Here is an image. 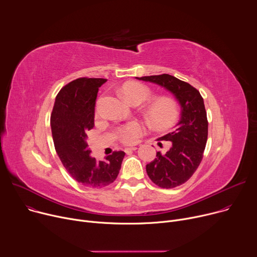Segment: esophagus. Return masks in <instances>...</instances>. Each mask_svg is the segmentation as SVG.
<instances>
[{"label": "esophagus", "mask_w": 257, "mask_h": 257, "mask_svg": "<svg viewBox=\"0 0 257 257\" xmlns=\"http://www.w3.org/2000/svg\"><path fill=\"white\" fill-rule=\"evenodd\" d=\"M137 150V148H135V146H132V148H126L125 149V153L126 154H130L131 152H134V151H136Z\"/></svg>", "instance_id": "34e87169"}]
</instances>
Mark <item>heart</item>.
I'll return each mask as SVG.
<instances>
[{
    "label": "heart",
    "mask_w": 257,
    "mask_h": 257,
    "mask_svg": "<svg viewBox=\"0 0 257 257\" xmlns=\"http://www.w3.org/2000/svg\"><path fill=\"white\" fill-rule=\"evenodd\" d=\"M122 93L132 104H139L151 96V90L137 82L126 83ZM146 116L153 125L163 127L171 124L177 116L176 103L167 97L158 98L146 107ZM144 132V127L138 122H131L118 130V137L126 144H133L139 140Z\"/></svg>",
    "instance_id": "heart-1"
}]
</instances>
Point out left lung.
Masks as SVG:
<instances>
[{
	"label": "left lung",
	"instance_id": "obj_1",
	"mask_svg": "<svg viewBox=\"0 0 257 257\" xmlns=\"http://www.w3.org/2000/svg\"><path fill=\"white\" fill-rule=\"evenodd\" d=\"M136 78L166 88L180 103L178 124L158 139L171 141L170 150L166 154L158 152L157 158L146 165V173L156 185L175 188L191 178L203 158L208 132L203 98L192 85L169 74Z\"/></svg>",
	"mask_w": 257,
	"mask_h": 257
}]
</instances>
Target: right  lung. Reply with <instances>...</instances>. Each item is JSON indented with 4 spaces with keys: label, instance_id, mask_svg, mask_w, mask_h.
Here are the masks:
<instances>
[{
    "label": "right lung",
    "instance_id": "add662e5",
    "mask_svg": "<svg viewBox=\"0 0 257 257\" xmlns=\"http://www.w3.org/2000/svg\"><path fill=\"white\" fill-rule=\"evenodd\" d=\"M106 79L78 78L65 85L56 96L51 116L56 152L68 173L81 185L98 189L116 180L124 152H114L102 161L90 157L87 131L94 126V106Z\"/></svg>",
    "mask_w": 257,
    "mask_h": 257
}]
</instances>
